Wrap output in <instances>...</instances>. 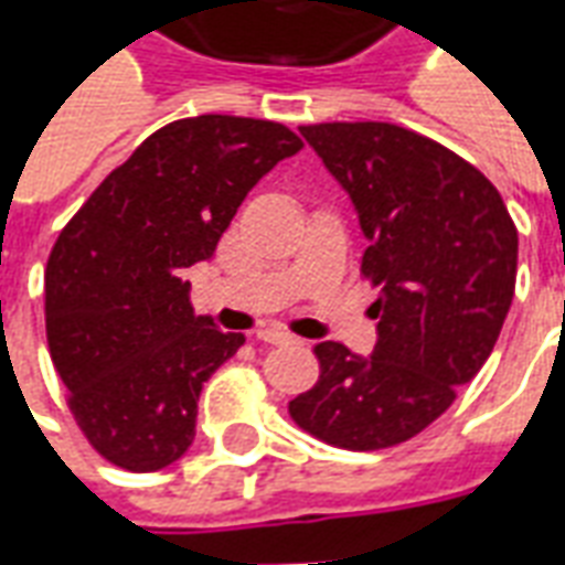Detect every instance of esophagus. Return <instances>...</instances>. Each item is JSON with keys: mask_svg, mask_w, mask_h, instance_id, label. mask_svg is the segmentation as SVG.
Segmentation results:
<instances>
[{"mask_svg": "<svg viewBox=\"0 0 565 565\" xmlns=\"http://www.w3.org/2000/svg\"><path fill=\"white\" fill-rule=\"evenodd\" d=\"M257 339L266 344H284V342H294V335L281 327H266V330H257Z\"/></svg>", "mask_w": 565, "mask_h": 565, "instance_id": "obj_1", "label": "esophagus"}]
</instances>
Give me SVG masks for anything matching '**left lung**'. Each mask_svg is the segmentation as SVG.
Masks as SVG:
<instances>
[{"label": "left lung", "instance_id": "obj_1", "mask_svg": "<svg viewBox=\"0 0 565 565\" xmlns=\"http://www.w3.org/2000/svg\"><path fill=\"white\" fill-rule=\"evenodd\" d=\"M351 196L379 287L372 356L315 344L320 379L290 417L327 445L381 450L445 415L493 351L514 296L518 226L472 162L379 120L299 127Z\"/></svg>", "mask_w": 565, "mask_h": 565}]
</instances>
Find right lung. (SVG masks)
<instances>
[{
	"mask_svg": "<svg viewBox=\"0 0 565 565\" xmlns=\"http://www.w3.org/2000/svg\"><path fill=\"white\" fill-rule=\"evenodd\" d=\"M296 150L302 139L275 120L184 117L141 141L63 226L44 269L47 348L68 412L108 462L157 472L193 445L202 384L245 335L193 315L181 275Z\"/></svg>",
	"mask_w": 565,
	"mask_h": 565,
	"instance_id": "right-lung-1",
	"label": "right lung"
}]
</instances>
